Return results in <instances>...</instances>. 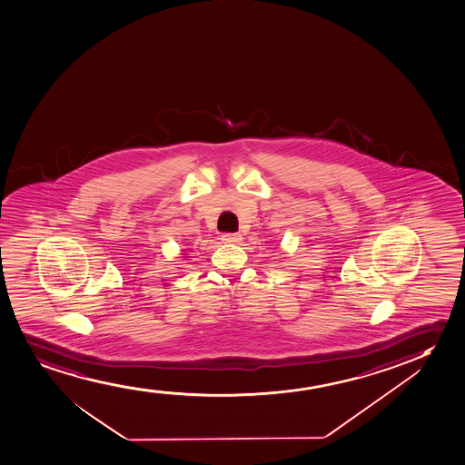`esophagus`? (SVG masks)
Wrapping results in <instances>:
<instances>
[{
    "label": "esophagus",
    "mask_w": 465,
    "mask_h": 465,
    "mask_svg": "<svg viewBox=\"0 0 465 465\" xmlns=\"http://www.w3.org/2000/svg\"><path fill=\"white\" fill-rule=\"evenodd\" d=\"M223 242H229V244H238L242 242V235L240 233H223Z\"/></svg>",
    "instance_id": "esophagus-1"
}]
</instances>
